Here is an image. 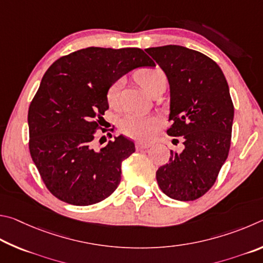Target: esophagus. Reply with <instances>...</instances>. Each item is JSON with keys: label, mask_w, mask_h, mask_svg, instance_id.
<instances>
[{"label": "esophagus", "mask_w": 263, "mask_h": 263, "mask_svg": "<svg viewBox=\"0 0 263 263\" xmlns=\"http://www.w3.org/2000/svg\"><path fill=\"white\" fill-rule=\"evenodd\" d=\"M151 146V143H143V142H137L136 143V149L141 151V150H145Z\"/></svg>", "instance_id": "obj_1"}]
</instances>
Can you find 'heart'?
Here are the masks:
<instances>
[{
	"label": "heart",
	"mask_w": 263,
	"mask_h": 263,
	"mask_svg": "<svg viewBox=\"0 0 263 263\" xmlns=\"http://www.w3.org/2000/svg\"><path fill=\"white\" fill-rule=\"evenodd\" d=\"M135 78L137 83L149 95L158 83L166 81L164 72L158 68L142 69V70L137 71ZM120 89H121L120 82H115L114 84L109 86L107 91V103L110 107H117L119 105ZM155 127L156 121L154 118L140 114H127L120 122V129L123 134L135 140L149 139L155 130Z\"/></svg>",
	"instance_id": "heart-1"
}]
</instances>
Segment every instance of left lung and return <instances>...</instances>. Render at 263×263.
I'll return each instance as SVG.
<instances>
[{"mask_svg": "<svg viewBox=\"0 0 263 263\" xmlns=\"http://www.w3.org/2000/svg\"><path fill=\"white\" fill-rule=\"evenodd\" d=\"M145 52L163 69L170 84V136H181V153L156 172L165 195L194 201L216 181L228 158L234 108L222 69L206 55L167 45Z\"/></svg>", "mask_w": 263, "mask_h": 263, "instance_id": "left-lung-1", "label": "left lung"}]
</instances>
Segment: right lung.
Wrapping results in <instances>:
<instances>
[{"label": "right lung", "mask_w": 263, "mask_h": 263, "mask_svg": "<svg viewBox=\"0 0 263 263\" xmlns=\"http://www.w3.org/2000/svg\"><path fill=\"white\" fill-rule=\"evenodd\" d=\"M156 67L140 48L87 47L57 60L41 80L27 122L32 160L52 194L66 203L105 200L121 180V163L134 142L114 137L99 150L92 141L108 109L107 91L119 78Z\"/></svg>", "instance_id": "add662e5"}]
</instances>
